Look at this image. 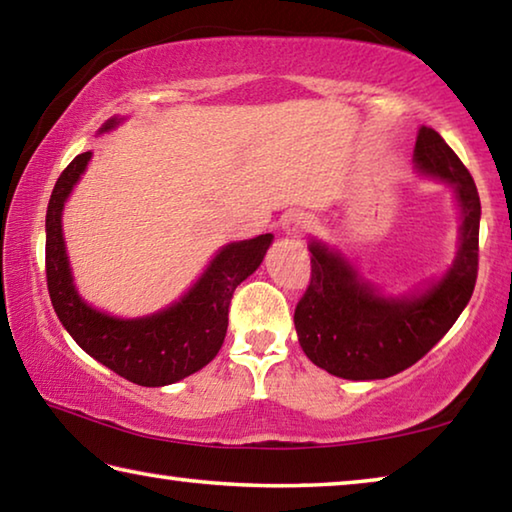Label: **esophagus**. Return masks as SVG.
<instances>
[{
	"label": "esophagus",
	"mask_w": 512,
	"mask_h": 512,
	"mask_svg": "<svg viewBox=\"0 0 512 512\" xmlns=\"http://www.w3.org/2000/svg\"><path fill=\"white\" fill-rule=\"evenodd\" d=\"M311 228H314V219H311L309 214H302V212L289 214L287 219H284V223H282L284 235H289V237H302Z\"/></svg>",
	"instance_id": "1"
}]
</instances>
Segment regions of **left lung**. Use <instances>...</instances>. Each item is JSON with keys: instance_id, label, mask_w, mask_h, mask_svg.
Listing matches in <instances>:
<instances>
[{"instance_id": "1", "label": "left lung", "mask_w": 512, "mask_h": 512, "mask_svg": "<svg viewBox=\"0 0 512 512\" xmlns=\"http://www.w3.org/2000/svg\"><path fill=\"white\" fill-rule=\"evenodd\" d=\"M413 160L418 171L454 187L463 212L461 246L443 280L402 298H386L336 250L311 241V280L300 298V348L311 363L341 379H386L411 368L456 323L479 273L481 201L476 185L433 128L422 126Z\"/></svg>"}]
</instances>
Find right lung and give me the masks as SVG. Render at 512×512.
Instances as JSON below:
<instances>
[{
  "instance_id": "add662e5",
  "label": "right lung",
  "mask_w": 512,
  "mask_h": 512,
  "mask_svg": "<svg viewBox=\"0 0 512 512\" xmlns=\"http://www.w3.org/2000/svg\"><path fill=\"white\" fill-rule=\"evenodd\" d=\"M117 126L110 119L103 131ZM92 151L67 164L47 207V289L51 305L69 336L103 366L140 386H167L207 366L219 354L232 293L262 264L273 235L237 241L219 250L205 273L176 305L144 318H115L97 311L74 289L63 239V207Z\"/></svg>"
}]
</instances>
